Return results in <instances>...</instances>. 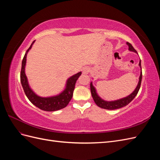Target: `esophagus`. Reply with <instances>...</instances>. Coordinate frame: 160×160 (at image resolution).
I'll use <instances>...</instances> for the list:
<instances>
[{
    "mask_svg": "<svg viewBox=\"0 0 160 160\" xmlns=\"http://www.w3.org/2000/svg\"><path fill=\"white\" fill-rule=\"evenodd\" d=\"M89 72H90V69L89 68H88V67H85V68H84L83 69V74H88Z\"/></svg>",
    "mask_w": 160,
    "mask_h": 160,
    "instance_id": "esophagus-1",
    "label": "esophagus"
}]
</instances>
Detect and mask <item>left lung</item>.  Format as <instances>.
<instances>
[{"mask_svg":"<svg viewBox=\"0 0 160 160\" xmlns=\"http://www.w3.org/2000/svg\"><path fill=\"white\" fill-rule=\"evenodd\" d=\"M127 45L129 46V51H133L135 52H137L136 50L134 49L131 43L127 42ZM139 65L142 69L141 60H140V61H139ZM142 79V71H141V74H140V76H139V80L137 88H135V89L134 90L133 93L132 94H130L129 96L126 97V98L120 99L117 100V101H106L103 100L101 98H100L99 95H98V93H96V90H95L94 87L93 86V84H92V83H90V89H91V95H92V97H93V100L95 101V103H96V105L99 106V107L101 108L105 109H109V110H113V109H117L122 108L123 107H125V106H126L127 105H128L131 102V101H132L135 98V97L137 95L138 91L139 90L140 86H141Z\"/></svg>","mask_w":160,"mask_h":160,"instance_id":"1","label":"left lung"}]
</instances>
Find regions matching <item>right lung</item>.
Returning <instances> with one entry per match:
<instances>
[{
	"mask_svg": "<svg viewBox=\"0 0 160 160\" xmlns=\"http://www.w3.org/2000/svg\"><path fill=\"white\" fill-rule=\"evenodd\" d=\"M35 41H34L32 42L30 47L26 51L25 55L24 56L22 61L21 71V83L22 86L23 90L25 91V93L27 95V98L29 99V101L33 105H35L38 108L47 111H54L61 109L65 108L71 101L72 97V93H73V91L75 89L76 81L81 75V72L72 75L68 79L67 81L65 89L59 95L54 97H51V98H41V97L37 95L30 88L29 85H28L27 78L25 72L27 52L31 49Z\"/></svg>",
	"mask_w": 160,
	"mask_h": 160,
	"instance_id": "right-lung-1",
	"label": "right lung"
}]
</instances>
